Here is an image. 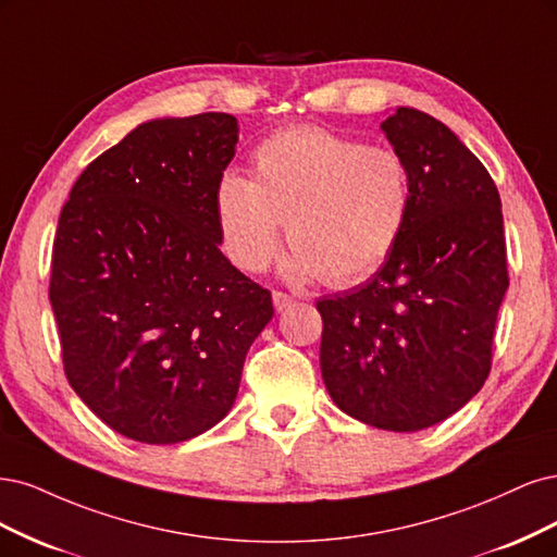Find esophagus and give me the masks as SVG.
Listing matches in <instances>:
<instances>
[{
    "instance_id": "obj_1",
    "label": "esophagus",
    "mask_w": 557,
    "mask_h": 557,
    "mask_svg": "<svg viewBox=\"0 0 557 557\" xmlns=\"http://www.w3.org/2000/svg\"><path fill=\"white\" fill-rule=\"evenodd\" d=\"M292 302H294V296L284 294V292H273V305H275V310H277V312H282V310L289 308Z\"/></svg>"
}]
</instances>
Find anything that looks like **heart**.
<instances>
[{"instance_id":"b5f03b06","label":"heart","mask_w":557,"mask_h":557,"mask_svg":"<svg viewBox=\"0 0 557 557\" xmlns=\"http://www.w3.org/2000/svg\"><path fill=\"white\" fill-rule=\"evenodd\" d=\"M255 181L224 173L214 189L222 247L243 273L277 252L282 222L294 245L284 273L331 286L366 280L398 247L411 212V175L400 152L289 127L263 138Z\"/></svg>"}]
</instances>
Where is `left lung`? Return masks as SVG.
I'll return each instance as SVG.
<instances>
[{"instance_id":"1","label":"left lung","mask_w":557,"mask_h":557,"mask_svg":"<svg viewBox=\"0 0 557 557\" xmlns=\"http://www.w3.org/2000/svg\"><path fill=\"white\" fill-rule=\"evenodd\" d=\"M382 129L409 166V222L363 286L317 300L319 361L345 414L414 433L488 380L509 286L505 222L491 173L446 124L403 106Z\"/></svg>"}]
</instances>
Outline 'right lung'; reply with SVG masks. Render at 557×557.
Listing matches in <instances>:
<instances>
[{"instance_id":"obj_1","label":"right lung","mask_w":557,"mask_h":557,"mask_svg":"<svg viewBox=\"0 0 557 557\" xmlns=\"http://www.w3.org/2000/svg\"><path fill=\"white\" fill-rule=\"evenodd\" d=\"M228 113L150 120L71 187L50 265L64 374L115 433L175 444L236 403L271 292L222 255L214 189L236 154Z\"/></svg>"}]
</instances>
